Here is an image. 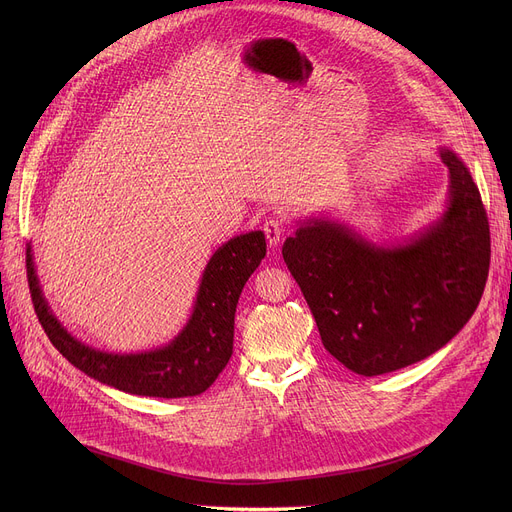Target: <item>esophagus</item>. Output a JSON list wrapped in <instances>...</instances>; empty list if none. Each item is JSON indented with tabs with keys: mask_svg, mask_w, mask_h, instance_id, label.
I'll list each match as a JSON object with an SVG mask.
<instances>
[{
	"mask_svg": "<svg viewBox=\"0 0 512 512\" xmlns=\"http://www.w3.org/2000/svg\"><path fill=\"white\" fill-rule=\"evenodd\" d=\"M263 232H265V238L267 242H270V247H276L282 234H284V226H282V220L278 218H267L263 222Z\"/></svg>",
	"mask_w": 512,
	"mask_h": 512,
	"instance_id": "esophagus-1",
	"label": "esophagus"
}]
</instances>
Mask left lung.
Wrapping results in <instances>:
<instances>
[{
	"mask_svg": "<svg viewBox=\"0 0 512 512\" xmlns=\"http://www.w3.org/2000/svg\"><path fill=\"white\" fill-rule=\"evenodd\" d=\"M440 157L448 207L405 245L375 247L342 224L309 220L282 247L326 351L367 378L440 351L486 288L490 224L479 188L456 153Z\"/></svg>",
	"mask_w": 512,
	"mask_h": 512,
	"instance_id": "left-lung-1",
	"label": "left lung"
}]
</instances>
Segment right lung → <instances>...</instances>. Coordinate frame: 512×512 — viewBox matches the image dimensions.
<instances>
[{
	"instance_id": "add662e5",
	"label": "right lung",
	"mask_w": 512,
	"mask_h": 512,
	"mask_svg": "<svg viewBox=\"0 0 512 512\" xmlns=\"http://www.w3.org/2000/svg\"><path fill=\"white\" fill-rule=\"evenodd\" d=\"M263 257L261 230L230 238L209 259L184 330L168 346L139 355L103 353L68 334L47 307L31 249L26 251V276L47 338L76 369L128 394L184 398L205 392L230 361L238 297Z\"/></svg>"
}]
</instances>
